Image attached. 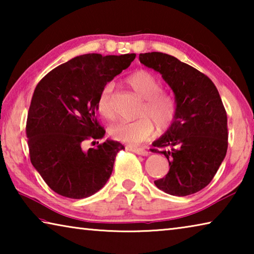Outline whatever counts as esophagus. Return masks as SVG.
Wrapping results in <instances>:
<instances>
[{
	"instance_id": "esophagus-1",
	"label": "esophagus",
	"mask_w": 254,
	"mask_h": 254,
	"mask_svg": "<svg viewBox=\"0 0 254 254\" xmlns=\"http://www.w3.org/2000/svg\"><path fill=\"white\" fill-rule=\"evenodd\" d=\"M127 150H130V151L134 152L136 154H140V156H148V154L150 153L148 150H145L143 148H137V147H131V145H128V147L127 148Z\"/></svg>"
}]
</instances>
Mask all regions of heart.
<instances>
[{
    "mask_svg": "<svg viewBox=\"0 0 254 254\" xmlns=\"http://www.w3.org/2000/svg\"><path fill=\"white\" fill-rule=\"evenodd\" d=\"M127 84L137 95L144 98L140 110V119L132 122L121 121L110 127L112 137L121 142L137 144L153 135L154 125L165 130L169 127L176 117V102L173 95L163 91L162 84L157 76L148 70H137L127 77ZM113 85H104L98 94L96 109L103 118H114V110L111 102Z\"/></svg>",
    "mask_w": 254,
    "mask_h": 254,
    "instance_id": "1",
    "label": "heart"
}]
</instances>
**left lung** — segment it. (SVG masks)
<instances>
[{
	"instance_id": "left-lung-1",
	"label": "left lung",
	"mask_w": 254,
	"mask_h": 254,
	"mask_svg": "<svg viewBox=\"0 0 254 254\" xmlns=\"http://www.w3.org/2000/svg\"><path fill=\"white\" fill-rule=\"evenodd\" d=\"M140 63L160 72L175 94L176 117L152 143L169 161L166 177L154 180L162 191L188 196L212 182L227 151V117L216 86L203 72L162 53L140 54Z\"/></svg>"
}]
</instances>
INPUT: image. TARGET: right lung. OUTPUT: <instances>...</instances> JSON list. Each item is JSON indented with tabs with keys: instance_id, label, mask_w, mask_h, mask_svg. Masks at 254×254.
Here are the masks:
<instances>
[{
	"instance_id": "obj_1",
	"label": "right lung",
	"mask_w": 254,
	"mask_h": 254,
	"mask_svg": "<svg viewBox=\"0 0 254 254\" xmlns=\"http://www.w3.org/2000/svg\"><path fill=\"white\" fill-rule=\"evenodd\" d=\"M134 58L135 54L77 56L56 67L37 85L25 127L30 160L57 194L86 198L104 187L111 177L123 145L106 140L84 150V143L104 136L105 130L96 120L98 94Z\"/></svg>"
}]
</instances>
